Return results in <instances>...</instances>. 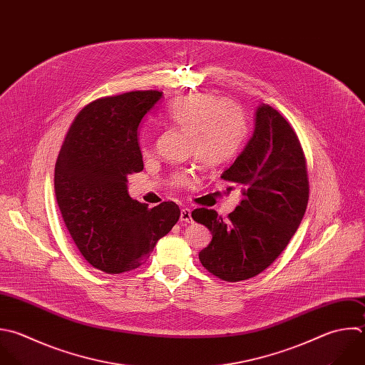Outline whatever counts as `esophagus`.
Segmentation results:
<instances>
[{
    "instance_id": "esophagus-1",
    "label": "esophagus",
    "mask_w": 365,
    "mask_h": 365,
    "mask_svg": "<svg viewBox=\"0 0 365 365\" xmlns=\"http://www.w3.org/2000/svg\"><path fill=\"white\" fill-rule=\"evenodd\" d=\"M180 220L184 221V222H191L192 218H191V210L190 208H182L181 210V214H180Z\"/></svg>"
}]
</instances>
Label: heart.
<instances>
[{
	"label": "heart",
	"instance_id": "obj_1",
	"mask_svg": "<svg viewBox=\"0 0 365 365\" xmlns=\"http://www.w3.org/2000/svg\"><path fill=\"white\" fill-rule=\"evenodd\" d=\"M170 121L190 134V151L204 167H217L231 160L247 135L242 111L210 94L187 96L175 100L168 108ZM174 185H188L191 171L173 175Z\"/></svg>",
	"mask_w": 365,
	"mask_h": 365
}]
</instances>
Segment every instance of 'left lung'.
Masks as SVG:
<instances>
[{
    "instance_id": "8db88e82",
    "label": "left lung",
    "mask_w": 365,
    "mask_h": 365,
    "mask_svg": "<svg viewBox=\"0 0 365 365\" xmlns=\"http://www.w3.org/2000/svg\"><path fill=\"white\" fill-rule=\"evenodd\" d=\"M221 178L237 184L242 195L228 221L207 208H197L191 215L212 234L198 254L201 264L215 277L235 282L258 275L274 262L308 204L304 151L277 110L268 104L257 107L254 133Z\"/></svg>"
}]
</instances>
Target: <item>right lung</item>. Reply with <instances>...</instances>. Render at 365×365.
Listing matches in <instances>:
<instances>
[{"label": "right lung", "instance_id": "add662e5", "mask_svg": "<svg viewBox=\"0 0 365 365\" xmlns=\"http://www.w3.org/2000/svg\"><path fill=\"white\" fill-rule=\"evenodd\" d=\"M161 98V91H133L88 104L56 163L64 222L83 257L108 274L138 268L180 218L175 202L148 208L127 188V177L144 168L138 127Z\"/></svg>", "mask_w": 365, "mask_h": 365}]
</instances>
